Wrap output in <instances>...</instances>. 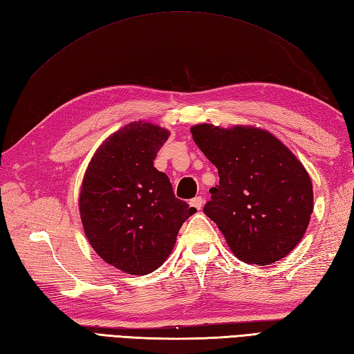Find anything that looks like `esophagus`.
<instances>
[{"instance_id":"esophagus-1","label":"esophagus","mask_w":354,"mask_h":354,"mask_svg":"<svg viewBox=\"0 0 354 354\" xmlns=\"http://www.w3.org/2000/svg\"><path fill=\"white\" fill-rule=\"evenodd\" d=\"M190 205L195 207L196 210H201V209H203V205H204V198L203 196H195L190 201Z\"/></svg>"}]
</instances>
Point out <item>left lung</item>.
Returning <instances> with one entry per match:
<instances>
[{
  "mask_svg": "<svg viewBox=\"0 0 354 354\" xmlns=\"http://www.w3.org/2000/svg\"><path fill=\"white\" fill-rule=\"evenodd\" d=\"M193 141L216 165L204 213L247 264L270 266L299 244L313 213L308 171L286 144L253 126L198 124Z\"/></svg>",
  "mask_w": 354,
  "mask_h": 354,
  "instance_id": "obj_1",
  "label": "left lung"
}]
</instances>
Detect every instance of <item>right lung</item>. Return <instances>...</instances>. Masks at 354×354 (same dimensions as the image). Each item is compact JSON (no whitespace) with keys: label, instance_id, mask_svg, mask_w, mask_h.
Returning <instances> with one entry per match:
<instances>
[{"label":"right lung","instance_id":"1","mask_svg":"<svg viewBox=\"0 0 354 354\" xmlns=\"http://www.w3.org/2000/svg\"><path fill=\"white\" fill-rule=\"evenodd\" d=\"M170 131L147 121L121 127L90 159L80 193L86 238L107 264L129 274L155 272L169 258L187 218L196 212L175 198L153 159Z\"/></svg>","mask_w":354,"mask_h":354}]
</instances>
